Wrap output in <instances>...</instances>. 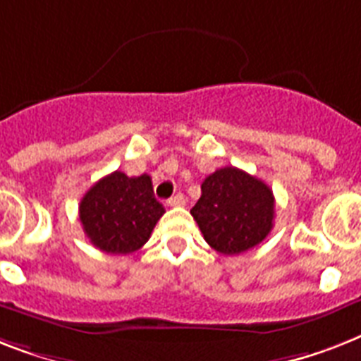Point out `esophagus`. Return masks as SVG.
Returning <instances> with one entry per match:
<instances>
[{
  "label": "esophagus",
  "mask_w": 361,
  "mask_h": 361,
  "mask_svg": "<svg viewBox=\"0 0 361 361\" xmlns=\"http://www.w3.org/2000/svg\"><path fill=\"white\" fill-rule=\"evenodd\" d=\"M184 203H186V201H184L183 194H175L173 197L167 199V204H169V207H183Z\"/></svg>",
  "instance_id": "esophagus-1"
}]
</instances>
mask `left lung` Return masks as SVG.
<instances>
[{"instance_id":"left-lung-1","label":"left lung","mask_w":361,"mask_h":361,"mask_svg":"<svg viewBox=\"0 0 361 361\" xmlns=\"http://www.w3.org/2000/svg\"><path fill=\"white\" fill-rule=\"evenodd\" d=\"M190 212L210 247L240 255L272 231L274 194L261 178L227 166L204 178L201 197Z\"/></svg>"}]
</instances>
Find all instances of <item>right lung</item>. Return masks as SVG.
Returning a JSON list of instances; mask_svg holds the SVG:
<instances>
[{"label":"right lung","mask_w":361,"mask_h":361,"mask_svg":"<svg viewBox=\"0 0 361 361\" xmlns=\"http://www.w3.org/2000/svg\"><path fill=\"white\" fill-rule=\"evenodd\" d=\"M166 212L149 175L114 171L94 183L80 203V221L94 247L114 255L140 250Z\"/></svg>","instance_id":"add662e5"}]
</instances>
